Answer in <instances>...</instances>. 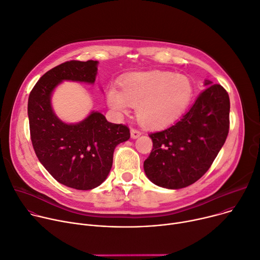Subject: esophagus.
I'll use <instances>...</instances> for the list:
<instances>
[{"label":"esophagus","instance_id":"obj_1","mask_svg":"<svg viewBox=\"0 0 260 260\" xmlns=\"http://www.w3.org/2000/svg\"><path fill=\"white\" fill-rule=\"evenodd\" d=\"M141 136V132L138 131V129H135V128H132L131 129V137L132 139H137V138H139Z\"/></svg>","mask_w":260,"mask_h":260}]
</instances>
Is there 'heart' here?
<instances>
[{
	"label": "heart",
	"mask_w": 260,
	"mask_h": 260,
	"mask_svg": "<svg viewBox=\"0 0 260 260\" xmlns=\"http://www.w3.org/2000/svg\"><path fill=\"white\" fill-rule=\"evenodd\" d=\"M121 91L111 86L108 103L117 115H126L137 108L140 123L149 128L165 127L184 114L192 99L190 80L171 72L135 73L120 83Z\"/></svg>",
	"instance_id": "obj_1"
}]
</instances>
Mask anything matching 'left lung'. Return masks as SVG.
Returning a JSON list of instances; mask_svg holds the SVG:
<instances>
[{
  "mask_svg": "<svg viewBox=\"0 0 260 260\" xmlns=\"http://www.w3.org/2000/svg\"><path fill=\"white\" fill-rule=\"evenodd\" d=\"M206 90L174 125L149 135L152 150L144 161L154 185L180 189L196 183L213 163L229 133L230 99L220 84L205 80Z\"/></svg>",
  "mask_w": 260,
  "mask_h": 260,
  "instance_id": "left-lung-1",
  "label": "left lung"
}]
</instances>
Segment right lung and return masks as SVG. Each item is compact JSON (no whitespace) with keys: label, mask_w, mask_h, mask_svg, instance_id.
Here are the masks:
<instances>
[{"label":"right lung","mask_w":260,"mask_h":260,"mask_svg":"<svg viewBox=\"0 0 260 260\" xmlns=\"http://www.w3.org/2000/svg\"><path fill=\"white\" fill-rule=\"evenodd\" d=\"M97 60L66 61L45 73L28 99L31 141L39 161L58 183L78 190L98 187L108 178L116 146L129 139L127 126L108 122L99 112L66 123L52 109V94L64 80L93 84Z\"/></svg>","instance_id":"add662e5"}]
</instances>
